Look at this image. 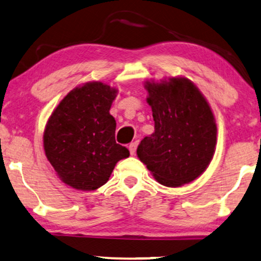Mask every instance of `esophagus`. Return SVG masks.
<instances>
[{
  "mask_svg": "<svg viewBox=\"0 0 261 261\" xmlns=\"http://www.w3.org/2000/svg\"><path fill=\"white\" fill-rule=\"evenodd\" d=\"M137 145H138V143H137V142H134V143H131V144L129 145L130 153H131L132 156H134L135 153H136V149H137Z\"/></svg>",
  "mask_w": 261,
  "mask_h": 261,
  "instance_id": "1",
  "label": "esophagus"
}]
</instances>
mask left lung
I'll list each match as a JSON object with an SVG mask.
<instances>
[{"label": "left lung", "mask_w": 261, "mask_h": 261, "mask_svg": "<svg viewBox=\"0 0 261 261\" xmlns=\"http://www.w3.org/2000/svg\"><path fill=\"white\" fill-rule=\"evenodd\" d=\"M155 131L137 148V156L161 185L177 188L200 177L216 146L214 113L204 95L186 76L146 80Z\"/></svg>", "instance_id": "left-lung-1"}]
</instances>
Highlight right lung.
Masks as SVG:
<instances>
[{
    "label": "right lung",
    "instance_id": "add662e5",
    "mask_svg": "<svg viewBox=\"0 0 261 261\" xmlns=\"http://www.w3.org/2000/svg\"><path fill=\"white\" fill-rule=\"evenodd\" d=\"M118 90L87 82L65 95L43 131V150L66 186L91 192L109 181L116 164L130 156L116 143V120L110 109Z\"/></svg>",
    "mask_w": 261,
    "mask_h": 261
}]
</instances>
